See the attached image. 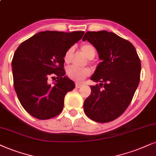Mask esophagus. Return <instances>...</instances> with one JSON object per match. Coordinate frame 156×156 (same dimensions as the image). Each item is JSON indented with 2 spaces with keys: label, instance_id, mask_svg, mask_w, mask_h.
<instances>
[{
  "label": "esophagus",
  "instance_id": "esophagus-1",
  "mask_svg": "<svg viewBox=\"0 0 156 156\" xmlns=\"http://www.w3.org/2000/svg\"><path fill=\"white\" fill-rule=\"evenodd\" d=\"M83 84L79 83H76V88H79L80 87H82Z\"/></svg>",
  "mask_w": 156,
  "mask_h": 156
}]
</instances>
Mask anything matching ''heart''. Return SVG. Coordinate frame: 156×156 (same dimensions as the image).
<instances>
[{
	"mask_svg": "<svg viewBox=\"0 0 156 156\" xmlns=\"http://www.w3.org/2000/svg\"><path fill=\"white\" fill-rule=\"evenodd\" d=\"M80 50L86 58L93 59L96 55V50L91 44H83L80 46ZM74 49L73 47L69 48L64 55V61L66 63L71 62L73 55ZM67 75L70 78L77 81H82L86 77L90 74V70L88 68H79L76 66H69L66 70Z\"/></svg>",
	"mask_w": 156,
	"mask_h": 156,
	"instance_id": "1",
	"label": "heart"
}]
</instances>
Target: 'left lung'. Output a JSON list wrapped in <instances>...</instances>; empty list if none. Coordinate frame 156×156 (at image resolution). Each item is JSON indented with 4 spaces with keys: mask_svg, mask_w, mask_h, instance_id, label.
<instances>
[{
    "mask_svg": "<svg viewBox=\"0 0 156 156\" xmlns=\"http://www.w3.org/2000/svg\"><path fill=\"white\" fill-rule=\"evenodd\" d=\"M94 45L101 60L90 77L99 83L90 86L84 112L94 121L105 123L127 109L139 85L141 62L133 44L107 31H87L83 41Z\"/></svg>",
    "mask_w": 156,
    "mask_h": 156,
    "instance_id": "obj_1",
    "label": "left lung"
}]
</instances>
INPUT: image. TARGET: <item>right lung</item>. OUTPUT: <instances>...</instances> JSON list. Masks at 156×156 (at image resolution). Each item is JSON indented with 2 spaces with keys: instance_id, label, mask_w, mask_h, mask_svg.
I'll return each mask as SVG.
<instances>
[{
  "instance_id": "right-lung-1",
  "label": "right lung",
  "mask_w": 156,
  "mask_h": 156,
  "mask_svg": "<svg viewBox=\"0 0 156 156\" xmlns=\"http://www.w3.org/2000/svg\"><path fill=\"white\" fill-rule=\"evenodd\" d=\"M83 34V31H41L16 49L11 62L13 85L21 104L32 117L48 119L62 112L65 96L75 88L65 76L64 55ZM55 75L58 80L51 85L47 80Z\"/></svg>"
}]
</instances>
